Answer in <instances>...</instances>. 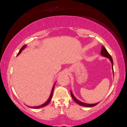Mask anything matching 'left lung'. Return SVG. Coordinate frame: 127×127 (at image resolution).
Returning <instances> with one entry per match:
<instances>
[{
	"mask_svg": "<svg viewBox=\"0 0 127 127\" xmlns=\"http://www.w3.org/2000/svg\"><path fill=\"white\" fill-rule=\"evenodd\" d=\"M101 55L104 57H106L107 58H109L110 59V60L111 61V63H112V70H113V60L112 57H111V55L109 54L108 53V52L107 51V50H106V49L104 47H103L102 45V50H101ZM70 94H71V96L72 98H73V99L75 101V102L77 103L78 104L81 105V106H86V107H92V106H94L96 105H97L98 103H95V104H87V103H83L82 102H80L79 100H78L73 95V94L72 93L71 91H70Z\"/></svg>",
	"mask_w": 127,
	"mask_h": 127,
	"instance_id": "obj_1",
	"label": "left lung"
}]
</instances>
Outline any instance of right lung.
I'll list each match as a JSON object with an SVG mask.
<instances>
[{"instance_id": "1", "label": "right lung", "mask_w": 127, "mask_h": 127, "mask_svg": "<svg viewBox=\"0 0 127 127\" xmlns=\"http://www.w3.org/2000/svg\"><path fill=\"white\" fill-rule=\"evenodd\" d=\"M26 45H24L22 47V48L21 49V50H20V51H19V52L18 53V54L17 56H18V55H20V53H21V52L22 51V50H23L26 48ZM55 84H55L54 86H53L52 89V91H51V94H50V97L49 98V99H48V101L45 102L44 104H42L41 105H40V106H30L31 108H32V109H39V108H41V107H44V106H45L46 105H47L48 104L50 103V102L51 101V98H52V95H53V91H54V89H55Z\"/></svg>"}]
</instances>
